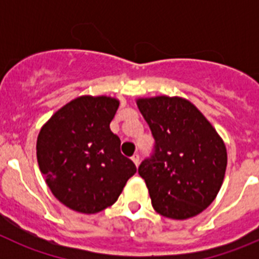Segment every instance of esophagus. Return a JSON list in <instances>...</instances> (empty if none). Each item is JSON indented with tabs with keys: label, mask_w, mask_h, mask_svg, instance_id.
<instances>
[{
	"label": "esophagus",
	"mask_w": 259,
	"mask_h": 259,
	"mask_svg": "<svg viewBox=\"0 0 259 259\" xmlns=\"http://www.w3.org/2000/svg\"><path fill=\"white\" fill-rule=\"evenodd\" d=\"M132 161H134V163L136 164V166H139V163H140V155L139 154L132 155Z\"/></svg>",
	"instance_id": "obj_1"
}]
</instances>
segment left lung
Here are the masks:
<instances>
[{
    "instance_id": "left-lung-1",
    "label": "left lung",
    "mask_w": 259,
    "mask_h": 259,
    "mask_svg": "<svg viewBox=\"0 0 259 259\" xmlns=\"http://www.w3.org/2000/svg\"><path fill=\"white\" fill-rule=\"evenodd\" d=\"M136 104L155 140L154 154L139 167L153 207L178 221L196 217L223 184L227 167L223 139L185 98L155 96L137 98Z\"/></svg>"
}]
</instances>
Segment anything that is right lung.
Wrapping results in <instances>:
<instances>
[{
	"mask_svg": "<svg viewBox=\"0 0 259 259\" xmlns=\"http://www.w3.org/2000/svg\"><path fill=\"white\" fill-rule=\"evenodd\" d=\"M119 100L80 96L41 127L36 144L40 171L54 197L68 209L96 214L111 206L136 166L120 153L110 130Z\"/></svg>",
	"mask_w": 259,
	"mask_h": 259,
	"instance_id": "1",
	"label": "right lung"
}]
</instances>
